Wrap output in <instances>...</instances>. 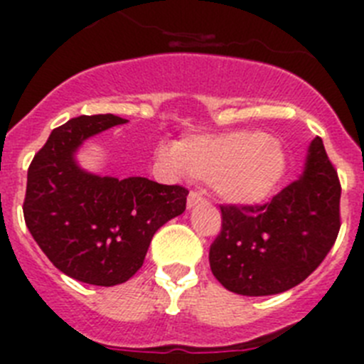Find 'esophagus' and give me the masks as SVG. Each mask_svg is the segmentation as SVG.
Instances as JSON below:
<instances>
[{
	"mask_svg": "<svg viewBox=\"0 0 364 364\" xmlns=\"http://www.w3.org/2000/svg\"><path fill=\"white\" fill-rule=\"evenodd\" d=\"M204 197H202L200 193H197V191H191L188 195V210H193V208H195V205H198V204H204Z\"/></svg>",
	"mask_w": 364,
	"mask_h": 364,
	"instance_id": "34e87169",
	"label": "esophagus"
}]
</instances>
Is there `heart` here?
I'll list each match as a JSON object with an SVG mask.
<instances>
[{
  "mask_svg": "<svg viewBox=\"0 0 364 364\" xmlns=\"http://www.w3.org/2000/svg\"><path fill=\"white\" fill-rule=\"evenodd\" d=\"M173 171L210 182L228 204L255 205L268 200L281 184L286 156L281 142L253 131L198 134L160 149Z\"/></svg>",
  "mask_w": 364,
  "mask_h": 364,
  "instance_id": "obj_1",
  "label": "heart"
}]
</instances>
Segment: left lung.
<instances>
[{"instance_id":"8db88e82","label":"left lung","mask_w":364,"mask_h":364,"mask_svg":"<svg viewBox=\"0 0 364 364\" xmlns=\"http://www.w3.org/2000/svg\"><path fill=\"white\" fill-rule=\"evenodd\" d=\"M339 200V178L317 136L301 176L269 204L222 205V231L210 247L215 279L247 297L301 284L336 242Z\"/></svg>"}]
</instances>
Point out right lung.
Instances as JSON below:
<instances>
[{
  "label": "right lung",
  "instance_id": "right-lung-1",
  "mask_svg": "<svg viewBox=\"0 0 364 364\" xmlns=\"http://www.w3.org/2000/svg\"><path fill=\"white\" fill-rule=\"evenodd\" d=\"M127 124L114 114L60 125L27 173L25 224L60 272L80 282L117 286L142 268L153 235L186 211L188 189L144 176L87 171L76 153L95 134Z\"/></svg>",
  "mask_w": 364,
  "mask_h": 364
}]
</instances>
